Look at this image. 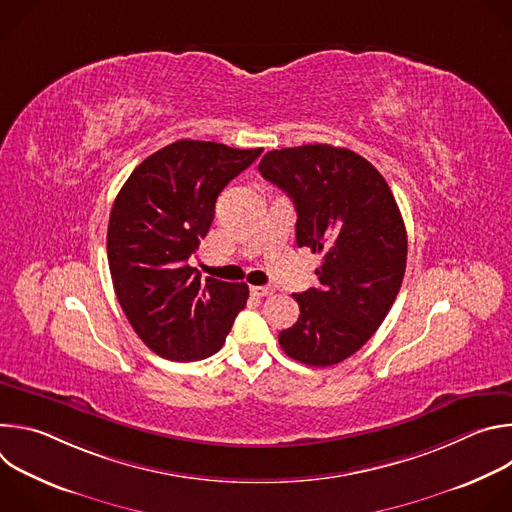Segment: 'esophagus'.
Wrapping results in <instances>:
<instances>
[{
  "label": "esophagus",
  "instance_id": "obj_1",
  "mask_svg": "<svg viewBox=\"0 0 512 512\" xmlns=\"http://www.w3.org/2000/svg\"><path fill=\"white\" fill-rule=\"evenodd\" d=\"M251 294L255 298H265V296H271L273 294V287H267V285H251Z\"/></svg>",
  "mask_w": 512,
  "mask_h": 512
}]
</instances>
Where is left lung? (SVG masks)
I'll return each mask as SVG.
<instances>
[{
    "mask_svg": "<svg viewBox=\"0 0 512 512\" xmlns=\"http://www.w3.org/2000/svg\"><path fill=\"white\" fill-rule=\"evenodd\" d=\"M259 172L294 200L298 247L324 255L320 287L294 294L300 318L279 332V344L298 362L332 367L367 344L399 294L407 263L403 216L379 170L346 148L273 150Z\"/></svg>",
    "mask_w": 512,
    "mask_h": 512,
    "instance_id": "8db88e82",
    "label": "left lung"
}]
</instances>
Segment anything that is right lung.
Here are the masks:
<instances>
[{
  "label": "right lung",
  "instance_id": "1",
  "mask_svg": "<svg viewBox=\"0 0 512 512\" xmlns=\"http://www.w3.org/2000/svg\"><path fill=\"white\" fill-rule=\"evenodd\" d=\"M261 152L174 141L145 158L113 202L107 257L117 300L145 346L168 360L221 350L247 306V283L200 279L188 259L212 225L218 194Z\"/></svg>",
  "mask_w": 512,
  "mask_h": 512
}]
</instances>
